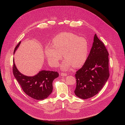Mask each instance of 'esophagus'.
<instances>
[{
    "mask_svg": "<svg viewBox=\"0 0 125 125\" xmlns=\"http://www.w3.org/2000/svg\"><path fill=\"white\" fill-rule=\"evenodd\" d=\"M67 75V74L66 73H61V76L64 77V76H66Z\"/></svg>",
    "mask_w": 125,
    "mask_h": 125,
    "instance_id": "esophagus-1",
    "label": "esophagus"
}]
</instances>
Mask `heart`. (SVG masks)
<instances>
[{"label":"heart","mask_w":125,"mask_h":125,"mask_svg":"<svg viewBox=\"0 0 125 125\" xmlns=\"http://www.w3.org/2000/svg\"><path fill=\"white\" fill-rule=\"evenodd\" d=\"M53 44H47L45 54L49 64L57 67L63 56L65 57L61 67L67 69L73 66L75 68L82 66L86 62L88 52L86 40L71 32H62L52 40Z\"/></svg>","instance_id":"heart-1"}]
</instances>
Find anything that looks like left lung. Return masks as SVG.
Instances as JSON below:
<instances>
[{
	"label": "left lung",
	"mask_w": 125,
	"mask_h": 125,
	"mask_svg": "<svg viewBox=\"0 0 125 125\" xmlns=\"http://www.w3.org/2000/svg\"><path fill=\"white\" fill-rule=\"evenodd\" d=\"M109 53L95 34L93 46L83 67L76 72L75 94L82 99L92 97L101 91L109 77Z\"/></svg>",
	"instance_id": "left-lung-1"
}]
</instances>
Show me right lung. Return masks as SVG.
Instances as JSON below:
<instances>
[{
  "instance_id": "right-lung-1",
  "label": "right lung",
  "mask_w": 125,
  "mask_h": 125,
  "mask_svg": "<svg viewBox=\"0 0 125 125\" xmlns=\"http://www.w3.org/2000/svg\"><path fill=\"white\" fill-rule=\"evenodd\" d=\"M21 42L15 48L14 53L19 47ZM13 73L24 92L30 97L37 100H43L52 93V82L58 77L57 72L42 70L36 75L29 77L24 75L18 71L13 60Z\"/></svg>"
}]
</instances>
